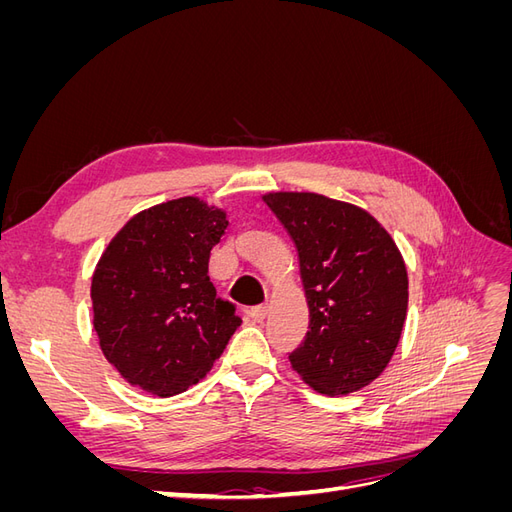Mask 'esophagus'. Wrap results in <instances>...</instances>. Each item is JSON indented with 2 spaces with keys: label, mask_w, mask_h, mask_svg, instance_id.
Returning <instances> with one entry per match:
<instances>
[{
  "label": "esophagus",
  "mask_w": 512,
  "mask_h": 512,
  "mask_svg": "<svg viewBox=\"0 0 512 512\" xmlns=\"http://www.w3.org/2000/svg\"><path fill=\"white\" fill-rule=\"evenodd\" d=\"M267 314H269V307H267V305H256V307L250 309V312H247V316H250L254 322L265 320Z\"/></svg>",
  "instance_id": "34e87169"
}]
</instances>
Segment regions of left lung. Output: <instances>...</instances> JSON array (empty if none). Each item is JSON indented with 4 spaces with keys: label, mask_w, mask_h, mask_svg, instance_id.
I'll use <instances>...</instances> for the list:
<instances>
[{
    "label": "left lung",
    "mask_w": 512,
    "mask_h": 512,
    "mask_svg": "<svg viewBox=\"0 0 512 512\" xmlns=\"http://www.w3.org/2000/svg\"><path fill=\"white\" fill-rule=\"evenodd\" d=\"M297 245L309 331L290 367L322 395L374 382L399 344L408 273L395 241L359 207L312 192L262 196Z\"/></svg>",
    "instance_id": "8db88e82"
}]
</instances>
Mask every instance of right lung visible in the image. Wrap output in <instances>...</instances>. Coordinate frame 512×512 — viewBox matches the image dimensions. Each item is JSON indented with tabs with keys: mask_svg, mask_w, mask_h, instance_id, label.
Returning <instances> with one entry per match:
<instances>
[{
	"mask_svg": "<svg viewBox=\"0 0 512 512\" xmlns=\"http://www.w3.org/2000/svg\"><path fill=\"white\" fill-rule=\"evenodd\" d=\"M228 226L222 209L183 196L136 213L108 243L91 280L100 348L132 386L173 397L207 376L239 329L209 280Z\"/></svg>",
	"mask_w": 512,
	"mask_h": 512,
	"instance_id": "obj_1",
	"label": "right lung"
}]
</instances>
